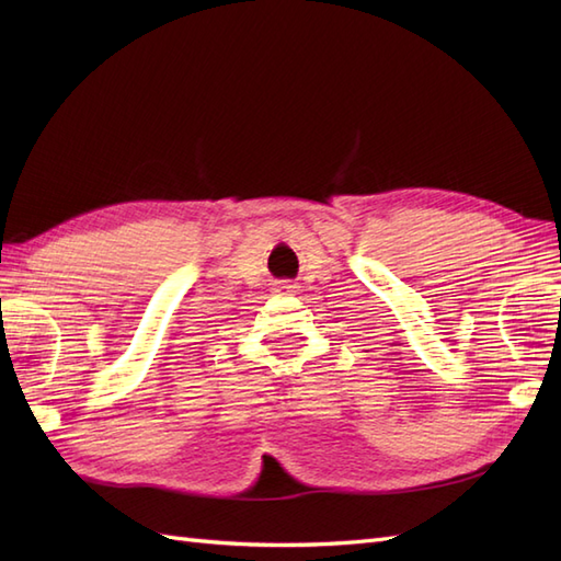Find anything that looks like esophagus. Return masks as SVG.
I'll use <instances>...</instances> for the list:
<instances>
[{"label": "esophagus", "mask_w": 561, "mask_h": 561, "mask_svg": "<svg viewBox=\"0 0 561 561\" xmlns=\"http://www.w3.org/2000/svg\"><path fill=\"white\" fill-rule=\"evenodd\" d=\"M284 289H291V286H284Z\"/></svg>", "instance_id": "1"}]
</instances>
